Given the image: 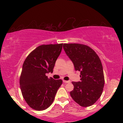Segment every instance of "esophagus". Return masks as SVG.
Returning <instances> with one entry per match:
<instances>
[{"mask_svg": "<svg viewBox=\"0 0 123 123\" xmlns=\"http://www.w3.org/2000/svg\"><path fill=\"white\" fill-rule=\"evenodd\" d=\"M63 82L64 83H70V81H66V80H63Z\"/></svg>", "mask_w": 123, "mask_h": 123, "instance_id": "1", "label": "esophagus"}]
</instances>
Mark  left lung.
<instances>
[{"instance_id":"obj_1","label":"left lung","mask_w":123,"mask_h":123,"mask_svg":"<svg viewBox=\"0 0 123 123\" xmlns=\"http://www.w3.org/2000/svg\"><path fill=\"white\" fill-rule=\"evenodd\" d=\"M63 48L72 61L76 71L80 72V81L74 82L71 97L83 107L92 105L100 98L105 84L101 60L91 48L77 43L63 44Z\"/></svg>"}]
</instances>
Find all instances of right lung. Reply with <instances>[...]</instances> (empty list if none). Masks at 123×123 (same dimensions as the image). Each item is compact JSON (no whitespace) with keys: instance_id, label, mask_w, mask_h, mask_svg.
Wrapping results in <instances>:
<instances>
[{"instance_id":"add662e5","label":"right lung","mask_w":123,"mask_h":123,"mask_svg":"<svg viewBox=\"0 0 123 123\" xmlns=\"http://www.w3.org/2000/svg\"><path fill=\"white\" fill-rule=\"evenodd\" d=\"M62 45L39 46L28 55L23 63L19 85L25 101L33 109L43 111L49 108L62 84V80L49 79L46 76L53 72Z\"/></svg>"}]
</instances>
